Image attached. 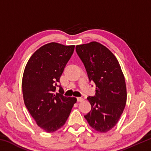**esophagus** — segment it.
I'll return each instance as SVG.
<instances>
[{"label":"esophagus","instance_id":"obj_1","mask_svg":"<svg viewBox=\"0 0 151 151\" xmlns=\"http://www.w3.org/2000/svg\"><path fill=\"white\" fill-rule=\"evenodd\" d=\"M76 99H77L78 102H81V101H83L84 100V99L83 98V97H77Z\"/></svg>","mask_w":151,"mask_h":151}]
</instances>
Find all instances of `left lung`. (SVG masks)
Returning a JSON list of instances; mask_svg holds the SVG:
<instances>
[{
	"instance_id": "8db88e82",
	"label": "left lung",
	"mask_w": 151,
	"mask_h": 151,
	"mask_svg": "<svg viewBox=\"0 0 151 151\" xmlns=\"http://www.w3.org/2000/svg\"><path fill=\"white\" fill-rule=\"evenodd\" d=\"M90 82L96 85L94 96L87 99L91 110L85 116L95 131L106 132L115 126L127 102L124 76L115 56L101 43L93 41L76 46Z\"/></svg>"
}]
</instances>
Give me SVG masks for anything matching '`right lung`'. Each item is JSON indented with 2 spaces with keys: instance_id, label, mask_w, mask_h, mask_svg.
Wrapping results in <instances>:
<instances>
[{
  "instance_id": "add662e5",
  "label": "right lung",
  "mask_w": 151,
  "mask_h": 151,
  "mask_svg": "<svg viewBox=\"0 0 151 151\" xmlns=\"http://www.w3.org/2000/svg\"><path fill=\"white\" fill-rule=\"evenodd\" d=\"M74 50L75 45L48 43L33 53L25 66L22 81L24 104L38 126L47 132L65 124L76 103L75 97L63 96V88L57 85Z\"/></svg>"
}]
</instances>
